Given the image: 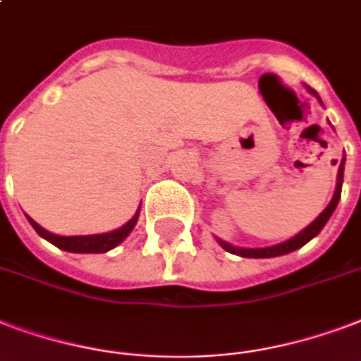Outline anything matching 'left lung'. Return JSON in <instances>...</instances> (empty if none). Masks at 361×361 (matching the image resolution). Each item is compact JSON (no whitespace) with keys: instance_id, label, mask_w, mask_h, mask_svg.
I'll return each mask as SVG.
<instances>
[{"instance_id":"left-lung-1","label":"left lung","mask_w":361,"mask_h":361,"mask_svg":"<svg viewBox=\"0 0 361 361\" xmlns=\"http://www.w3.org/2000/svg\"><path fill=\"white\" fill-rule=\"evenodd\" d=\"M307 90H309L310 94L316 96V98L320 100V96H318V92H316L314 89L307 87ZM343 172H345V157H343V161H341V164H339L337 187H335V195H334V199H331V202L327 204L326 210L322 212L320 216L316 217L314 221H312L309 227H305V229H302L299 235L293 236V238H290V240H286V242H280V244H276V246H269V247H238V246H233V244H229V242H224L217 238L219 246L224 247V250H227L229 254L240 255V257H254V259H263V257H279V255L295 252V250H299L301 246H305L307 242L312 240V238H314V236L318 235L322 229H324V225L327 224V219L331 217V214H334L335 208H337V204H339L341 189H343Z\"/></svg>"}]
</instances>
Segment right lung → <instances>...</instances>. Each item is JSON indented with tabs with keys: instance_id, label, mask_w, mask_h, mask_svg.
Returning <instances> with one entry per match:
<instances>
[{
	"instance_id": "obj_1",
	"label": "right lung",
	"mask_w": 361,
	"mask_h": 361,
	"mask_svg": "<svg viewBox=\"0 0 361 361\" xmlns=\"http://www.w3.org/2000/svg\"><path fill=\"white\" fill-rule=\"evenodd\" d=\"M137 216H140V210L134 214V217H132L130 221H126V224L123 225V227H119V229L111 231V233L87 236L52 235V233L43 229L41 225L35 224L32 217H27V221L32 224V227H34L37 235L43 236L45 240H49L51 244L60 247V250H64V252H73V254H106L109 250H114L115 246H119L121 242L130 235V231L134 229V225H136L137 221Z\"/></svg>"
}]
</instances>
